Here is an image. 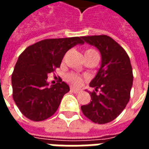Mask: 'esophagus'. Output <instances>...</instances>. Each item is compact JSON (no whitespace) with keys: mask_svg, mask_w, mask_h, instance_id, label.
Wrapping results in <instances>:
<instances>
[{"mask_svg":"<svg viewBox=\"0 0 149 149\" xmlns=\"http://www.w3.org/2000/svg\"><path fill=\"white\" fill-rule=\"evenodd\" d=\"M71 91L72 92H73L75 93H79L81 90L80 89H77V88H71Z\"/></svg>","mask_w":149,"mask_h":149,"instance_id":"1","label":"esophagus"}]
</instances>
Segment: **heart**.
Instances as JSON below:
<instances>
[{
    "instance_id": "heart-1",
    "label": "heart",
    "mask_w": 149,
    "mask_h": 149,
    "mask_svg": "<svg viewBox=\"0 0 149 149\" xmlns=\"http://www.w3.org/2000/svg\"><path fill=\"white\" fill-rule=\"evenodd\" d=\"M91 55H98V53L97 52L96 50H94L93 49H88L85 50L84 52V56H88ZM67 80H68V82H70L71 84H74V85H77V86H79L81 85V83H82V79H81L79 76H77L75 74H68L67 76Z\"/></svg>"
}]
</instances>
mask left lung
<instances>
[{"instance_id": "8db88e82", "label": "left lung", "mask_w": 149, "mask_h": 149, "mask_svg": "<svg viewBox=\"0 0 149 149\" xmlns=\"http://www.w3.org/2000/svg\"><path fill=\"white\" fill-rule=\"evenodd\" d=\"M85 42L97 47L101 54V66L89 86V104L81 111L96 124L112 121L125 109L130 99L133 74L129 56L125 50L107 35L82 37Z\"/></svg>"}]
</instances>
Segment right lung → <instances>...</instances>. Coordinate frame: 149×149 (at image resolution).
<instances>
[{
  "label": "right lung",
  "instance_id": "1",
  "mask_svg": "<svg viewBox=\"0 0 149 149\" xmlns=\"http://www.w3.org/2000/svg\"><path fill=\"white\" fill-rule=\"evenodd\" d=\"M84 44L82 37L45 39L21 53L12 74L13 98L21 113L33 121L52 116L69 86L59 78L49 87L48 74L59 68L68 49Z\"/></svg>",
  "mask_w": 149,
  "mask_h": 149
}]
</instances>
